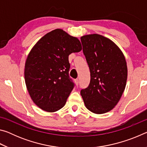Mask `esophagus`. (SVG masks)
I'll return each instance as SVG.
<instances>
[{
    "instance_id": "1",
    "label": "esophagus",
    "mask_w": 147,
    "mask_h": 147,
    "mask_svg": "<svg viewBox=\"0 0 147 147\" xmlns=\"http://www.w3.org/2000/svg\"><path fill=\"white\" fill-rule=\"evenodd\" d=\"M74 81H75V83H76V85L78 86V84H79V79H76L75 80H74Z\"/></svg>"
}]
</instances>
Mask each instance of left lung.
Returning a JSON list of instances; mask_svg holds the SVG:
<instances>
[{"instance_id": "1", "label": "left lung", "mask_w": 147, "mask_h": 147, "mask_svg": "<svg viewBox=\"0 0 147 147\" xmlns=\"http://www.w3.org/2000/svg\"><path fill=\"white\" fill-rule=\"evenodd\" d=\"M91 80L80 94L91 112L111 111L120 100L125 89L128 69L123 52L111 39L93 34L81 37Z\"/></svg>"}]
</instances>
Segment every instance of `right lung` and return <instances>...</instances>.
Listing matches in <instances>:
<instances>
[{"label":"right lung","instance_id":"obj_1","mask_svg":"<svg viewBox=\"0 0 147 147\" xmlns=\"http://www.w3.org/2000/svg\"><path fill=\"white\" fill-rule=\"evenodd\" d=\"M82 49L78 38L59 28L45 35L31 49L24 80L32 100L39 108L55 112L65 106L74 88L69 76V56Z\"/></svg>","mask_w":147,"mask_h":147}]
</instances>
